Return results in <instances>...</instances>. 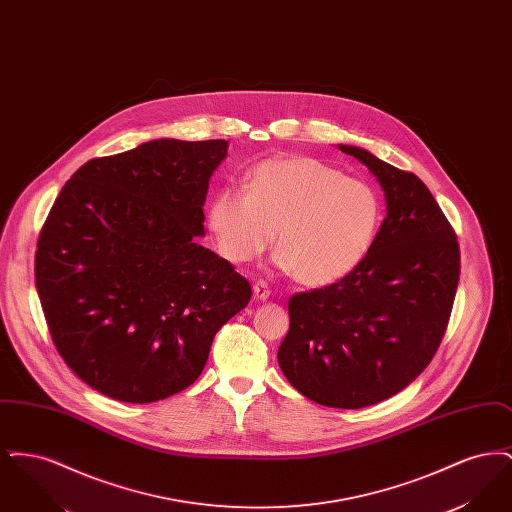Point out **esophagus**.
I'll return each instance as SVG.
<instances>
[{"label":"esophagus","instance_id":"obj_1","mask_svg":"<svg viewBox=\"0 0 512 512\" xmlns=\"http://www.w3.org/2000/svg\"><path fill=\"white\" fill-rule=\"evenodd\" d=\"M253 297H255V299H259V301H267L268 297H270V290H268L267 282L259 280V282H255V284H253Z\"/></svg>","mask_w":512,"mask_h":512}]
</instances>
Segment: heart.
I'll list each match as a JSON object with an SVG mask.
<instances>
[{"label": "heart", "mask_w": 512, "mask_h": 512, "mask_svg": "<svg viewBox=\"0 0 512 512\" xmlns=\"http://www.w3.org/2000/svg\"><path fill=\"white\" fill-rule=\"evenodd\" d=\"M247 192L222 188L207 207L220 255L247 263L272 244L303 284L326 286L359 267L376 244L382 199L365 180L311 157H274L247 172Z\"/></svg>", "instance_id": "1"}]
</instances>
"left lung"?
<instances>
[{
	"mask_svg": "<svg viewBox=\"0 0 512 512\" xmlns=\"http://www.w3.org/2000/svg\"><path fill=\"white\" fill-rule=\"evenodd\" d=\"M388 215L365 261L338 282L290 297L278 363L318 405L361 409L407 388L430 365L451 317L461 251L426 184L361 147Z\"/></svg>",
	"mask_w": 512,
	"mask_h": 512,
	"instance_id": "obj_1",
	"label": "left lung"
}]
</instances>
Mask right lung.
Instances as JSON below:
<instances>
[{"label": "right lung", "mask_w": 512, "mask_h": 512, "mask_svg": "<svg viewBox=\"0 0 512 512\" xmlns=\"http://www.w3.org/2000/svg\"><path fill=\"white\" fill-rule=\"evenodd\" d=\"M226 140H153L74 172L42 226L36 290L51 340L90 388L124 403L186 390L251 299L197 244Z\"/></svg>", "instance_id": "right-lung-1"}]
</instances>
